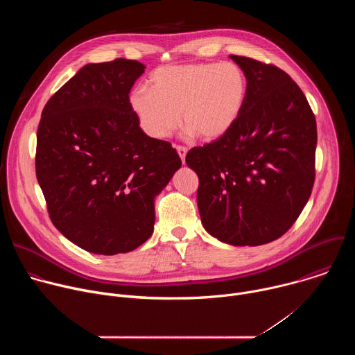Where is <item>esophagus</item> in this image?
Returning a JSON list of instances; mask_svg holds the SVG:
<instances>
[{
  "instance_id": "obj_1",
  "label": "esophagus",
  "mask_w": 355,
  "mask_h": 355,
  "mask_svg": "<svg viewBox=\"0 0 355 355\" xmlns=\"http://www.w3.org/2000/svg\"><path fill=\"white\" fill-rule=\"evenodd\" d=\"M175 150H177V153H178V156H180V159L182 160V163H185L187 147H184V146H175Z\"/></svg>"
}]
</instances>
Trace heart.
<instances>
[{"mask_svg": "<svg viewBox=\"0 0 355 355\" xmlns=\"http://www.w3.org/2000/svg\"><path fill=\"white\" fill-rule=\"evenodd\" d=\"M148 83L150 89L130 92L129 103L141 129L155 139L168 137L181 118L189 135L219 139L237 121L247 95L244 71L227 62L162 66Z\"/></svg>", "mask_w": 355, "mask_h": 355, "instance_id": "heart-1", "label": "heart"}]
</instances>
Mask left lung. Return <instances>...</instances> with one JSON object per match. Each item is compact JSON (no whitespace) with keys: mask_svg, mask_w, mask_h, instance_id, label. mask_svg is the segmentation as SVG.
Listing matches in <instances>:
<instances>
[{"mask_svg":"<svg viewBox=\"0 0 355 355\" xmlns=\"http://www.w3.org/2000/svg\"><path fill=\"white\" fill-rule=\"evenodd\" d=\"M247 78L234 125L185 157L199 178L200 220L232 245L286 233L312 193L318 129L305 94L279 67L232 55Z\"/></svg>","mask_w":355,"mask_h":355,"instance_id":"left-lung-1","label":"left lung"}]
</instances>
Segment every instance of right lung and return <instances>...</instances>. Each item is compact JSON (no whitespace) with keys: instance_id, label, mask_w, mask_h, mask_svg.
<instances>
[{"instance_id":"1","label":"right lung","mask_w":355,"mask_h":355,"mask_svg":"<svg viewBox=\"0 0 355 355\" xmlns=\"http://www.w3.org/2000/svg\"><path fill=\"white\" fill-rule=\"evenodd\" d=\"M136 60L87 64L47 101L36 136V178L50 220L76 245L114 256L153 233L155 196L181 159L148 137L129 92L144 73Z\"/></svg>"}]
</instances>
